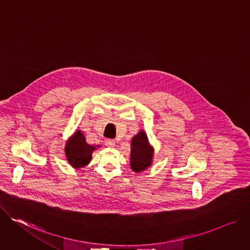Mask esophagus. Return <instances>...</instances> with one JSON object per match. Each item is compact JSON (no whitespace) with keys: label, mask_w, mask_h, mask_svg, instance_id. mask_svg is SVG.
<instances>
[{"label":"esophagus","mask_w":250,"mask_h":250,"mask_svg":"<svg viewBox=\"0 0 250 250\" xmlns=\"http://www.w3.org/2000/svg\"><path fill=\"white\" fill-rule=\"evenodd\" d=\"M105 145L107 147H114L115 146V140H113V139H106L105 140Z\"/></svg>","instance_id":"34e87169"}]
</instances>
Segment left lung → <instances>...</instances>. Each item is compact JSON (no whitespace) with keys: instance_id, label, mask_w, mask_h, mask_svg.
Returning a JSON list of instances; mask_svg holds the SVG:
<instances>
[{"instance_id":"left-lung-1","label":"left lung","mask_w":250,"mask_h":250,"mask_svg":"<svg viewBox=\"0 0 250 250\" xmlns=\"http://www.w3.org/2000/svg\"><path fill=\"white\" fill-rule=\"evenodd\" d=\"M131 147L132 170L139 173L150 167L153 158V149L149 145L147 135L144 131H140L132 138Z\"/></svg>"}]
</instances>
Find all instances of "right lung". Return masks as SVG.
<instances>
[{
    "instance_id": "1",
    "label": "right lung",
    "mask_w": 250,
    "mask_h": 250,
    "mask_svg": "<svg viewBox=\"0 0 250 250\" xmlns=\"http://www.w3.org/2000/svg\"><path fill=\"white\" fill-rule=\"evenodd\" d=\"M94 150L95 146L86 143L83 133L76 131L65 146V155L72 167L81 168L90 162Z\"/></svg>"
}]
</instances>
